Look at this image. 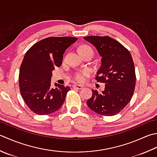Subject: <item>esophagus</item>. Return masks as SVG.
Here are the masks:
<instances>
[{
	"mask_svg": "<svg viewBox=\"0 0 157 157\" xmlns=\"http://www.w3.org/2000/svg\"><path fill=\"white\" fill-rule=\"evenodd\" d=\"M73 88L78 89V90H80V89H82L83 88V86L80 84H74L73 86Z\"/></svg>",
	"mask_w": 157,
	"mask_h": 157,
	"instance_id": "1",
	"label": "esophagus"
}]
</instances>
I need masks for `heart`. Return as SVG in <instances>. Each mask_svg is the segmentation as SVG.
<instances>
[{
    "mask_svg": "<svg viewBox=\"0 0 157 157\" xmlns=\"http://www.w3.org/2000/svg\"><path fill=\"white\" fill-rule=\"evenodd\" d=\"M79 52H80V54H84L86 53V52H91L93 53V50L90 46L88 45H82L80 48H79ZM89 74V71H85L84 72L82 73H79L75 75V79L77 80L79 82H82L84 80L85 77L87 76Z\"/></svg>",
    "mask_w": 157,
    "mask_h": 157,
    "instance_id": "b5f03b06",
    "label": "heart"
}]
</instances>
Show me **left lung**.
Instances as JSON below:
<instances>
[{
    "instance_id": "left-lung-1",
    "label": "left lung",
    "mask_w": 157,
    "mask_h": 157,
    "mask_svg": "<svg viewBox=\"0 0 157 157\" xmlns=\"http://www.w3.org/2000/svg\"><path fill=\"white\" fill-rule=\"evenodd\" d=\"M84 39L94 46L101 57L96 79L105 84L101 93L92 90L93 95L87 105L100 115L117 114L131 101L135 90L136 77L131 54L109 36H89Z\"/></svg>"
}]
</instances>
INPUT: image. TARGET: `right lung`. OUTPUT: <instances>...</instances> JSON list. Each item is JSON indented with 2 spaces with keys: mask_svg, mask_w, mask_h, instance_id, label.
I'll return each mask as SVG.
<instances>
[{
  "mask_svg": "<svg viewBox=\"0 0 157 157\" xmlns=\"http://www.w3.org/2000/svg\"><path fill=\"white\" fill-rule=\"evenodd\" d=\"M77 40L71 36L45 38L26 52L20 69L19 86L24 101L34 113L50 114L62 106L71 88L56 83L52 88V71L62 64L64 52Z\"/></svg>",
  "mask_w": 157,
  "mask_h": 157,
  "instance_id": "right-lung-1",
  "label": "right lung"
}]
</instances>
